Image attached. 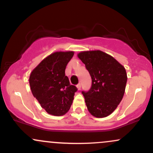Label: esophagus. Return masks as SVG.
<instances>
[{
    "label": "esophagus",
    "instance_id": "1",
    "mask_svg": "<svg viewBox=\"0 0 153 153\" xmlns=\"http://www.w3.org/2000/svg\"><path fill=\"white\" fill-rule=\"evenodd\" d=\"M76 88H77V89L79 90L80 89H81V85H80V84H78V85H76Z\"/></svg>",
    "mask_w": 153,
    "mask_h": 153
}]
</instances>
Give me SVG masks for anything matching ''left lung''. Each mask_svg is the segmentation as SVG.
<instances>
[{"label": "left lung", "mask_w": 153, "mask_h": 153, "mask_svg": "<svg viewBox=\"0 0 153 153\" xmlns=\"http://www.w3.org/2000/svg\"><path fill=\"white\" fill-rule=\"evenodd\" d=\"M77 56L92 79L90 89L82 92L88 111L96 117H106L116 109L124 96L127 82L126 68L101 50L84 51Z\"/></svg>", "instance_id": "8db88e82"}]
</instances>
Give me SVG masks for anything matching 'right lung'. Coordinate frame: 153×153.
I'll return each instance as SVG.
<instances>
[{"mask_svg":"<svg viewBox=\"0 0 153 153\" xmlns=\"http://www.w3.org/2000/svg\"><path fill=\"white\" fill-rule=\"evenodd\" d=\"M74 52H55L44 58L31 72L29 83L34 98L48 114L62 116L68 112L77 88L65 76L66 65Z\"/></svg>","mask_w":153,"mask_h":153,"instance_id":"obj_1","label":"right lung"}]
</instances>
